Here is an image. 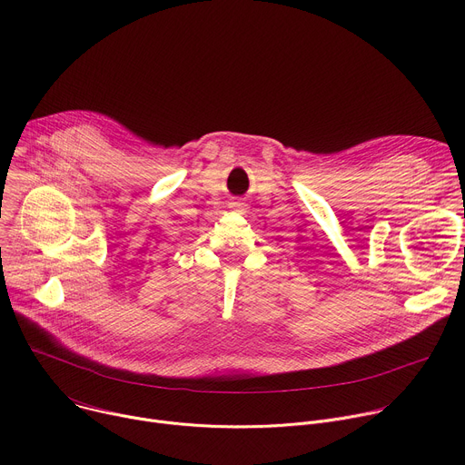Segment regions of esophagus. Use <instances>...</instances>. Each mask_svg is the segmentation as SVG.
<instances>
[{"label": "esophagus", "instance_id": "obj_1", "mask_svg": "<svg viewBox=\"0 0 465 465\" xmlns=\"http://www.w3.org/2000/svg\"><path fill=\"white\" fill-rule=\"evenodd\" d=\"M228 206H230L232 212H239V213H244V212L248 210V204L242 203V201H239V198H237V201H232Z\"/></svg>", "mask_w": 465, "mask_h": 465}]
</instances>
